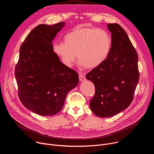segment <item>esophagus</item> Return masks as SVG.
Instances as JSON below:
<instances>
[{
    "mask_svg": "<svg viewBox=\"0 0 154 154\" xmlns=\"http://www.w3.org/2000/svg\"><path fill=\"white\" fill-rule=\"evenodd\" d=\"M79 80H80V81H81V82H83V81H84L85 80V76L82 74H79Z\"/></svg>",
    "mask_w": 154,
    "mask_h": 154,
    "instance_id": "34e87169",
    "label": "esophagus"
}]
</instances>
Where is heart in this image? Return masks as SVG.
Returning <instances> with one entry per match:
<instances>
[{
    "mask_svg": "<svg viewBox=\"0 0 154 154\" xmlns=\"http://www.w3.org/2000/svg\"><path fill=\"white\" fill-rule=\"evenodd\" d=\"M64 41L55 42L53 51L63 63L70 66L77 57L79 64L86 68H94L107 58L112 40L109 33L94 27H76L66 34Z\"/></svg>",
    "mask_w": 154,
    "mask_h": 154,
    "instance_id": "heart-1",
    "label": "heart"
}]
</instances>
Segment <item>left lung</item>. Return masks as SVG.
<instances>
[{
  "mask_svg": "<svg viewBox=\"0 0 154 154\" xmlns=\"http://www.w3.org/2000/svg\"><path fill=\"white\" fill-rule=\"evenodd\" d=\"M112 49L107 58L87 73L94 83L95 94L90 103L92 112L100 118L113 116L132 102L140 79L138 54L123 28L108 24Z\"/></svg>",
  "mask_w": 154,
  "mask_h": 154,
  "instance_id": "8db88e82",
  "label": "left lung"
}]
</instances>
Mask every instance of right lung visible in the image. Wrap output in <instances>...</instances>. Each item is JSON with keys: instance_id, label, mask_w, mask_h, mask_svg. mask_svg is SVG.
Segmentation results:
<instances>
[{"instance_id": "1", "label": "right lung", "mask_w": 154, "mask_h": 154, "mask_svg": "<svg viewBox=\"0 0 154 154\" xmlns=\"http://www.w3.org/2000/svg\"><path fill=\"white\" fill-rule=\"evenodd\" d=\"M64 24L38 25L20 48L14 70L18 96L25 107L39 115L58 113L79 82L77 72L63 64L53 51L52 41Z\"/></svg>"}]
</instances>
